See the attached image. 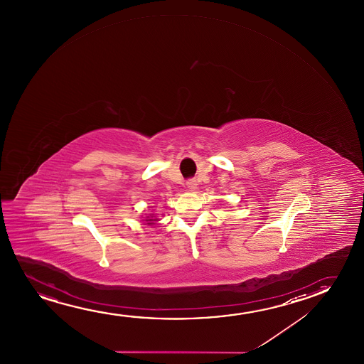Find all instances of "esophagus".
Returning <instances> with one entry per match:
<instances>
[{
	"mask_svg": "<svg viewBox=\"0 0 364 364\" xmlns=\"http://www.w3.org/2000/svg\"><path fill=\"white\" fill-rule=\"evenodd\" d=\"M186 185H188V188H189L190 190H195L196 189V186H198V184H196V180L191 179L186 183Z\"/></svg>",
	"mask_w": 364,
	"mask_h": 364,
	"instance_id": "34e87169",
	"label": "esophagus"
}]
</instances>
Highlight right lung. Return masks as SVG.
<instances>
[{"label": "right lung", "instance_id": "1", "mask_svg": "<svg viewBox=\"0 0 364 364\" xmlns=\"http://www.w3.org/2000/svg\"><path fill=\"white\" fill-rule=\"evenodd\" d=\"M155 219H149V220H145V221H149V223H148V224L149 225H151L153 224V223H151V221H154Z\"/></svg>", "mask_w": 364, "mask_h": 364}]
</instances>
